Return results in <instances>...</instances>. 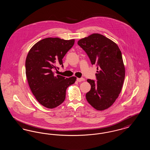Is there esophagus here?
<instances>
[{
  "instance_id": "esophagus-1",
  "label": "esophagus",
  "mask_w": 150,
  "mask_h": 150,
  "mask_svg": "<svg viewBox=\"0 0 150 150\" xmlns=\"http://www.w3.org/2000/svg\"><path fill=\"white\" fill-rule=\"evenodd\" d=\"M76 80L78 82H81V81H83L85 80V79L83 78H77L76 79Z\"/></svg>"
}]
</instances>
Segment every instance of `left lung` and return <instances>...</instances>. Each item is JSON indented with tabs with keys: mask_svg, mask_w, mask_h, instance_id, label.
Returning <instances> with one entry per match:
<instances>
[{
	"mask_svg": "<svg viewBox=\"0 0 150 150\" xmlns=\"http://www.w3.org/2000/svg\"><path fill=\"white\" fill-rule=\"evenodd\" d=\"M78 44L99 70L96 74L97 81L87 80L91 89L86 94V100L97 110L107 109L117 98L125 78L121 51L116 43L100 34L81 39Z\"/></svg>",
	"mask_w": 150,
	"mask_h": 150,
	"instance_id": "8db88e82",
	"label": "left lung"
}]
</instances>
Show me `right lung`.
<instances>
[{
    "label": "right lung",
    "mask_w": 150,
    "mask_h": 150,
    "mask_svg": "<svg viewBox=\"0 0 150 150\" xmlns=\"http://www.w3.org/2000/svg\"><path fill=\"white\" fill-rule=\"evenodd\" d=\"M75 43L58 38L40 40L30 49L26 59V75L29 86L36 99L43 106L53 108L65 100L66 91L76 78L55 75L53 71L63 67L62 59Z\"/></svg>",
    "instance_id": "right-lung-1"
}]
</instances>
